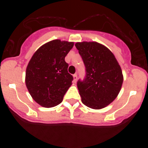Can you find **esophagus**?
<instances>
[{
  "mask_svg": "<svg viewBox=\"0 0 148 148\" xmlns=\"http://www.w3.org/2000/svg\"><path fill=\"white\" fill-rule=\"evenodd\" d=\"M73 77H74V82H76L77 80V74H74V75H73Z\"/></svg>",
  "mask_w": 148,
  "mask_h": 148,
  "instance_id": "1",
  "label": "esophagus"
}]
</instances>
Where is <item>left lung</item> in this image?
Listing matches in <instances>:
<instances>
[{"label":"left lung","instance_id":"left-lung-1","mask_svg":"<svg viewBox=\"0 0 148 148\" xmlns=\"http://www.w3.org/2000/svg\"><path fill=\"white\" fill-rule=\"evenodd\" d=\"M85 66V77L77 82L84 104L99 110L117 97L123 82L122 69L114 54L97 42L75 44Z\"/></svg>","mask_w":148,"mask_h":148}]
</instances>
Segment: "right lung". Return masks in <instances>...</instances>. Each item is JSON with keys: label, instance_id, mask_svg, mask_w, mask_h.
Segmentation results:
<instances>
[{"label": "right lung", "instance_id": "right-lung-1", "mask_svg": "<svg viewBox=\"0 0 148 148\" xmlns=\"http://www.w3.org/2000/svg\"><path fill=\"white\" fill-rule=\"evenodd\" d=\"M73 42L53 40L41 46L33 55L26 72V84L30 95L44 107L60 104L71 85L65 56Z\"/></svg>", "mask_w": 148, "mask_h": 148}]
</instances>
